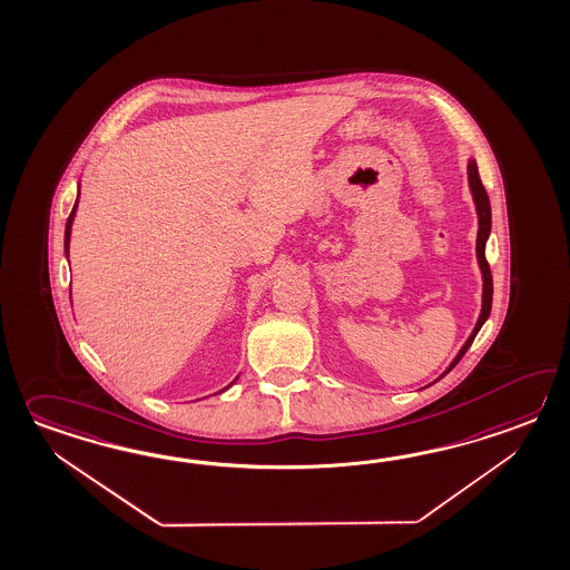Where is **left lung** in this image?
<instances>
[{
  "mask_svg": "<svg viewBox=\"0 0 570 570\" xmlns=\"http://www.w3.org/2000/svg\"><path fill=\"white\" fill-rule=\"evenodd\" d=\"M469 186L470 191H472V200H474V206H476V215H479L476 259H479V267H481L482 274L481 315H479V321H476L474 330L470 333L469 340H466V343L462 345V350H460L458 355H455L454 362H452L450 366L445 367V372H443L440 379H443V376H445V374H448V372H450V370H452V367L462 360V355L469 352V347L472 345V342H474L476 333L481 331L482 325H484V321H487L489 315H491V306H493V276H491V267H489L487 255H484V249H487V239H489V235H491V203H489V196H487V190H484V186H482L481 176H479V167H476V161H474V159H470L469 161Z\"/></svg>",
  "mask_w": 570,
  "mask_h": 570,
  "instance_id": "obj_1",
  "label": "left lung"
}]
</instances>
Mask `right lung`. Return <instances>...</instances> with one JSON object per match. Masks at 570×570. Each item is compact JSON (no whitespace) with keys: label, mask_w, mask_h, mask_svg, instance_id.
<instances>
[{"label":"right lung","mask_w":570,"mask_h":570,"mask_svg":"<svg viewBox=\"0 0 570 570\" xmlns=\"http://www.w3.org/2000/svg\"><path fill=\"white\" fill-rule=\"evenodd\" d=\"M77 203H79V194H77V200L76 204H73V210H71V215H69V218H67V225H65V254L69 252V239H71V225H73V218H76ZM235 380H233V382H230L228 386H233V384H235ZM228 386H225L223 391H227Z\"/></svg>","instance_id":"add662e5"}]
</instances>
